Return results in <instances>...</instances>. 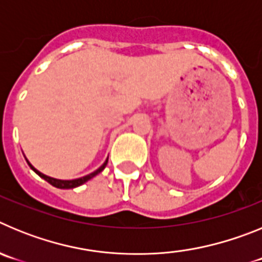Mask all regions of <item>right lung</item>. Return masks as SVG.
Instances as JSON below:
<instances>
[{"mask_svg":"<svg viewBox=\"0 0 262 262\" xmlns=\"http://www.w3.org/2000/svg\"><path fill=\"white\" fill-rule=\"evenodd\" d=\"M25 159H26V157H25ZM107 160H108V157H107V159H106L105 163H103L102 165L99 166V168L97 169V170H94L93 173H90V174L84 176V177L75 178V180H57V178H53V177H50V176H46V174H43V173H41V172H39L38 169L34 168V166L31 165V163H30V161L27 159H26V161H27V164H29L30 168H31L32 170H34V172H35L36 174L39 176V177H41V178H43V180H46V181H47L48 184L52 185V186L57 187V189H75V187L81 186V185H82V184H85V182H88V181H89V180H92V178H93V177H96V176L98 174V173L102 172L103 169H105V166L107 165Z\"/></svg>","mask_w":262,"mask_h":262,"instance_id":"1","label":"right lung"}]
</instances>
